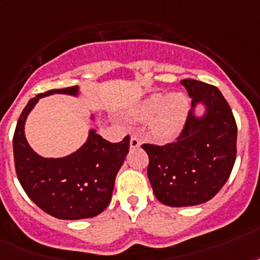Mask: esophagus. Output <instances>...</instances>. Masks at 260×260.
Returning <instances> with one entry per match:
<instances>
[{
	"label": "esophagus",
	"instance_id": "esophagus-1",
	"mask_svg": "<svg viewBox=\"0 0 260 260\" xmlns=\"http://www.w3.org/2000/svg\"><path fill=\"white\" fill-rule=\"evenodd\" d=\"M141 145V141L140 139L137 136H131V148H139Z\"/></svg>",
	"mask_w": 260,
	"mask_h": 260
}]
</instances>
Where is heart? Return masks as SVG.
I'll return each instance as SVG.
<instances>
[{
  "label": "heart",
  "mask_w": 260,
  "mask_h": 260,
  "mask_svg": "<svg viewBox=\"0 0 260 260\" xmlns=\"http://www.w3.org/2000/svg\"><path fill=\"white\" fill-rule=\"evenodd\" d=\"M189 111V101L184 93H153L148 96L131 112L132 119L148 121L153 119L152 131L156 139L171 141L183 129Z\"/></svg>",
  "instance_id": "heart-1"
}]
</instances>
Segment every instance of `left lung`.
Listing matches in <instances>:
<instances>
[{"instance_id": "obj_1", "label": "left lung", "mask_w": 260, "mask_h": 260, "mask_svg": "<svg viewBox=\"0 0 260 260\" xmlns=\"http://www.w3.org/2000/svg\"><path fill=\"white\" fill-rule=\"evenodd\" d=\"M180 84L192 99L184 128L175 143L143 144L148 153L147 174L160 203L189 207L212 199L225 184L236 159L235 119L214 85L185 79ZM198 105L205 113L196 115Z\"/></svg>"}]
</instances>
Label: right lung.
I'll return each instance as SVG.
<instances>
[{
	"label": "right lung",
	"mask_w": 260,
	"mask_h": 260,
	"mask_svg": "<svg viewBox=\"0 0 260 260\" xmlns=\"http://www.w3.org/2000/svg\"><path fill=\"white\" fill-rule=\"evenodd\" d=\"M79 96V86L52 89L30 99L17 121L13 136L17 178L42 211L62 220L93 218L111 202L115 179L129 151V136L109 143L90 129L81 148L64 157H42L25 137V121L41 97ZM93 119V117H92Z\"/></svg>",
	"instance_id": "add662e5"
}]
</instances>
